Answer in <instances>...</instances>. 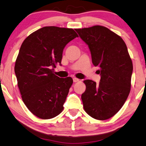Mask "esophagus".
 Masks as SVG:
<instances>
[{"label": "esophagus", "instance_id": "34e87169", "mask_svg": "<svg viewBox=\"0 0 146 146\" xmlns=\"http://www.w3.org/2000/svg\"><path fill=\"white\" fill-rule=\"evenodd\" d=\"M73 79V82H79V79H77V78H76V77H74Z\"/></svg>", "mask_w": 146, "mask_h": 146}]
</instances>
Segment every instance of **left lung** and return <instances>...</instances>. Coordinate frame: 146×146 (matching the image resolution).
I'll list each match as a JSON object with an SVG mask.
<instances>
[{"mask_svg":"<svg viewBox=\"0 0 146 146\" xmlns=\"http://www.w3.org/2000/svg\"><path fill=\"white\" fill-rule=\"evenodd\" d=\"M88 46L92 64L100 68V82L84 80L86 90L81 99L84 111L92 118L106 120L117 113L130 91L133 66L127 45L108 28L95 25L76 29Z\"/></svg>","mask_w":146,"mask_h":146,"instance_id":"left-lung-1","label":"left lung"}]
</instances>
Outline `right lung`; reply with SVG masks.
Here are the masks:
<instances>
[{"label": "right lung", "instance_id": "obj_1", "mask_svg": "<svg viewBox=\"0 0 146 146\" xmlns=\"http://www.w3.org/2000/svg\"><path fill=\"white\" fill-rule=\"evenodd\" d=\"M78 35L73 29L49 26L29 35L21 44L14 71L21 98L38 118L49 119L59 115L73 79L54 74L65 46Z\"/></svg>", "mask_w": 146, "mask_h": 146}]
</instances>
